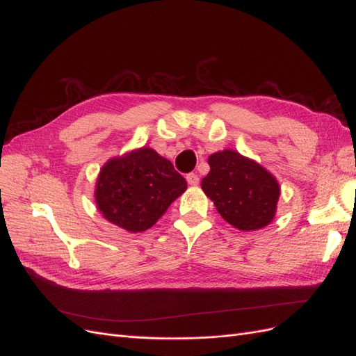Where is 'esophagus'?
<instances>
[{
    "mask_svg": "<svg viewBox=\"0 0 356 356\" xmlns=\"http://www.w3.org/2000/svg\"><path fill=\"white\" fill-rule=\"evenodd\" d=\"M186 180H188L189 185H192V186H197L198 183H200V177H198L197 175H195V173L188 175V176H186Z\"/></svg>",
    "mask_w": 356,
    "mask_h": 356,
    "instance_id": "34e87169",
    "label": "esophagus"
}]
</instances>
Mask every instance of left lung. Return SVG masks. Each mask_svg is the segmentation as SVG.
Returning <instances> with one entry per match:
<instances>
[{"mask_svg":"<svg viewBox=\"0 0 356 356\" xmlns=\"http://www.w3.org/2000/svg\"><path fill=\"white\" fill-rule=\"evenodd\" d=\"M209 164L201 188L227 223L247 232L272 222L280 185L266 168L231 149L210 155Z\"/></svg>","mask_w":356,"mask_h":356,"instance_id":"8db88e82","label":"left lung"}]
</instances>
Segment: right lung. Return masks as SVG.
<instances>
[{"label":"right lung","instance_id":"add662e5","mask_svg":"<svg viewBox=\"0 0 356 356\" xmlns=\"http://www.w3.org/2000/svg\"><path fill=\"white\" fill-rule=\"evenodd\" d=\"M186 188L168 159L140 147L102 167L95 197L106 220L136 234L152 227Z\"/></svg>","mask_w":356,"mask_h":356}]
</instances>
